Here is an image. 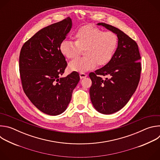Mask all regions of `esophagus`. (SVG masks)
<instances>
[{
  "label": "esophagus",
  "mask_w": 160,
  "mask_h": 160,
  "mask_svg": "<svg viewBox=\"0 0 160 160\" xmlns=\"http://www.w3.org/2000/svg\"><path fill=\"white\" fill-rule=\"evenodd\" d=\"M87 75L85 73H80V78L81 79L87 77Z\"/></svg>",
  "instance_id": "esophagus-1"
}]
</instances>
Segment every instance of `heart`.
<instances>
[{
	"label": "heart",
	"mask_w": 160,
	"mask_h": 160,
	"mask_svg": "<svg viewBox=\"0 0 160 160\" xmlns=\"http://www.w3.org/2000/svg\"><path fill=\"white\" fill-rule=\"evenodd\" d=\"M74 42L63 40L59 45L61 54L68 59L77 58L83 51L84 58L77 59L69 64L70 70L83 73L97 66L108 64L112 59L118 45L117 35L92 25L80 28L73 37Z\"/></svg>",
	"instance_id": "1"
}]
</instances>
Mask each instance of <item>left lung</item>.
I'll use <instances>...</instances> for the list:
<instances>
[{
    "label": "left lung",
    "instance_id": "obj_1",
    "mask_svg": "<svg viewBox=\"0 0 160 160\" xmlns=\"http://www.w3.org/2000/svg\"><path fill=\"white\" fill-rule=\"evenodd\" d=\"M98 25L104 27L118 37V47L111 61L89 73L91 102L98 112L109 115L123 108L135 92L141 77V58L138 44L123 32L104 22ZM101 76L109 78L103 79Z\"/></svg>",
    "mask_w": 160,
    "mask_h": 160
}]
</instances>
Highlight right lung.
I'll return each instance as SVG.
<instances>
[{"label": "right lung", "mask_w": 160, "mask_h": 160, "mask_svg": "<svg viewBox=\"0 0 160 160\" xmlns=\"http://www.w3.org/2000/svg\"><path fill=\"white\" fill-rule=\"evenodd\" d=\"M72 27L68 17L45 27L27 40L20 51L22 88L33 104L49 115H60L66 109L80 80L76 72L61 77L67 62L59 48Z\"/></svg>", "instance_id": "right-lung-1"}]
</instances>
